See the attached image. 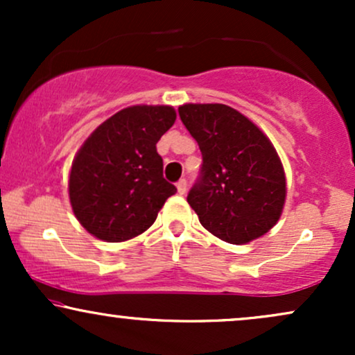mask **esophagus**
Here are the masks:
<instances>
[{"label":"esophagus","mask_w":355,"mask_h":355,"mask_svg":"<svg viewBox=\"0 0 355 355\" xmlns=\"http://www.w3.org/2000/svg\"><path fill=\"white\" fill-rule=\"evenodd\" d=\"M177 191L180 195H185L187 193V180H183V178H182V180L177 183Z\"/></svg>","instance_id":"1"}]
</instances>
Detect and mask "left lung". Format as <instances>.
<instances>
[{
    "instance_id": "left-lung-1",
    "label": "left lung",
    "mask_w": 355,
    "mask_h": 355,
    "mask_svg": "<svg viewBox=\"0 0 355 355\" xmlns=\"http://www.w3.org/2000/svg\"><path fill=\"white\" fill-rule=\"evenodd\" d=\"M203 157L202 175L187 202L211 235L243 245L266 235L282 215L287 180L268 137L222 103L178 107Z\"/></svg>"
}]
</instances>
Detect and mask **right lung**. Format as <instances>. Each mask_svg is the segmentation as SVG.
I'll return each instance as SVG.
<instances>
[{
  "mask_svg": "<svg viewBox=\"0 0 355 355\" xmlns=\"http://www.w3.org/2000/svg\"><path fill=\"white\" fill-rule=\"evenodd\" d=\"M168 105H133L105 120L73 158L68 195L88 234L125 242L148 230L166 198L177 191L164 178L157 144L172 128Z\"/></svg>",
  "mask_w": 355,
  "mask_h": 355,
  "instance_id": "1",
  "label": "right lung"
}]
</instances>
